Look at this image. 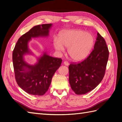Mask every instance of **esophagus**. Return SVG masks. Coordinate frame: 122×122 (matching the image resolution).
<instances>
[{"label": "esophagus", "instance_id": "1", "mask_svg": "<svg viewBox=\"0 0 122 122\" xmlns=\"http://www.w3.org/2000/svg\"><path fill=\"white\" fill-rule=\"evenodd\" d=\"M63 64H64V65H66V66H68L69 65V63H68L67 61H64Z\"/></svg>", "mask_w": 122, "mask_h": 122}]
</instances>
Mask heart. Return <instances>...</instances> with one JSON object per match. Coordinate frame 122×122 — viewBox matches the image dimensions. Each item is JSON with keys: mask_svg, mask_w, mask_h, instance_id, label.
I'll return each instance as SVG.
<instances>
[{"mask_svg": "<svg viewBox=\"0 0 122 122\" xmlns=\"http://www.w3.org/2000/svg\"><path fill=\"white\" fill-rule=\"evenodd\" d=\"M95 37L91 33L83 30L70 29L61 31L58 40L55 39L53 46L56 51H62L68 47L67 53L72 60L79 62L90 55L95 45Z\"/></svg>", "mask_w": 122, "mask_h": 122, "instance_id": "b5f03b06", "label": "heart"}]
</instances>
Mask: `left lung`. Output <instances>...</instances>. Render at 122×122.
<instances>
[{
  "instance_id": "left-lung-1",
  "label": "left lung",
  "mask_w": 122,
  "mask_h": 122,
  "mask_svg": "<svg viewBox=\"0 0 122 122\" xmlns=\"http://www.w3.org/2000/svg\"><path fill=\"white\" fill-rule=\"evenodd\" d=\"M109 51L106 41L97 33L94 50L84 61L69 66V82L77 95L85 94L97 86L104 76Z\"/></svg>"
}]
</instances>
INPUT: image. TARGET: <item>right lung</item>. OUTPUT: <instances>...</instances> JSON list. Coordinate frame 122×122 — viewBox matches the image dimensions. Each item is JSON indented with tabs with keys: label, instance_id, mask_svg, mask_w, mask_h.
<instances>
[{
	"label": "right lung",
	"instance_id": "obj_1",
	"mask_svg": "<svg viewBox=\"0 0 122 122\" xmlns=\"http://www.w3.org/2000/svg\"><path fill=\"white\" fill-rule=\"evenodd\" d=\"M53 24L39 25L22 35L17 41L12 53L15 78L18 86L31 95H43L48 91L55 73L61 65V59L49 56L46 51L39 57L36 63L31 65L25 61V56H34L29 48L31 38L48 37Z\"/></svg>",
	"mask_w": 122,
	"mask_h": 122
}]
</instances>
